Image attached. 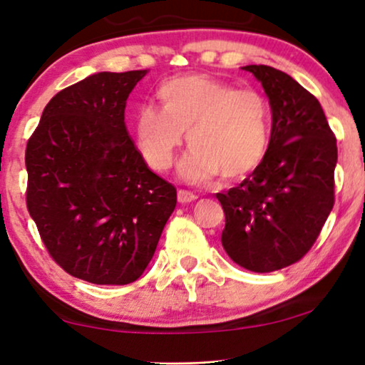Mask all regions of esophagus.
Masks as SVG:
<instances>
[{
    "mask_svg": "<svg viewBox=\"0 0 365 365\" xmlns=\"http://www.w3.org/2000/svg\"><path fill=\"white\" fill-rule=\"evenodd\" d=\"M197 196L191 191H186V189H179L178 191V201L179 204H189L192 201H196Z\"/></svg>",
    "mask_w": 365,
    "mask_h": 365,
    "instance_id": "esophagus-1",
    "label": "esophagus"
}]
</instances>
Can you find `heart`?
Returning <instances> with one entry per match:
<instances>
[{
  "mask_svg": "<svg viewBox=\"0 0 365 365\" xmlns=\"http://www.w3.org/2000/svg\"><path fill=\"white\" fill-rule=\"evenodd\" d=\"M161 109L143 106L134 116V141L154 171L171 168L187 133L191 149L179 163L184 181L204 184L222 174L239 181L257 171L271 143V106L256 89L194 74L163 83Z\"/></svg>",
  "mask_w": 365,
  "mask_h": 365,
  "instance_id": "1",
  "label": "heart"
}]
</instances>
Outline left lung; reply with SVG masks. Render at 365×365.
<instances>
[{"label":"left lung","mask_w":365,"mask_h":365,"mask_svg":"<svg viewBox=\"0 0 365 365\" xmlns=\"http://www.w3.org/2000/svg\"><path fill=\"white\" fill-rule=\"evenodd\" d=\"M272 111L271 143L257 171L217 192L222 247L239 266L272 272L306 256L334 206L336 136L321 103L276 68L249 64Z\"/></svg>","instance_id":"8db88e82"}]
</instances>
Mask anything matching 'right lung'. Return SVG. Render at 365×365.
<instances>
[{"mask_svg": "<svg viewBox=\"0 0 365 365\" xmlns=\"http://www.w3.org/2000/svg\"><path fill=\"white\" fill-rule=\"evenodd\" d=\"M146 73L103 71L64 88L28 139L29 216L49 256L91 284L141 277L176 207V187L148 168L124 123Z\"/></svg>", "mask_w": 365, "mask_h": 365, "instance_id": "1", "label": "right lung"}]
</instances>
